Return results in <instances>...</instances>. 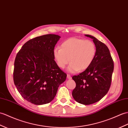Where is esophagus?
<instances>
[{
  "label": "esophagus",
  "instance_id": "34e87169",
  "mask_svg": "<svg viewBox=\"0 0 128 128\" xmlns=\"http://www.w3.org/2000/svg\"><path fill=\"white\" fill-rule=\"evenodd\" d=\"M67 78L69 79V80H70V79H71V76L70 75H69V74H68V75H67Z\"/></svg>",
  "mask_w": 128,
  "mask_h": 128
}]
</instances>
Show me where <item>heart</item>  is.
Wrapping results in <instances>:
<instances>
[{
	"instance_id": "heart-1",
	"label": "heart",
	"mask_w": 128,
	"mask_h": 128,
	"mask_svg": "<svg viewBox=\"0 0 128 128\" xmlns=\"http://www.w3.org/2000/svg\"><path fill=\"white\" fill-rule=\"evenodd\" d=\"M96 46L90 40L72 38L62 44L61 47L53 50V57L58 66L63 69L69 63L70 72L84 70L90 66L96 57Z\"/></svg>"
}]
</instances>
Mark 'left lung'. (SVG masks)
Here are the masks:
<instances>
[{"mask_svg": "<svg viewBox=\"0 0 128 128\" xmlns=\"http://www.w3.org/2000/svg\"><path fill=\"white\" fill-rule=\"evenodd\" d=\"M85 35L93 39L96 46V54L88 69L72 76L76 87L72 95L77 102L86 105L99 102L108 93L111 84L114 64L105 44L92 35Z\"/></svg>", "mask_w": 128, "mask_h": 128, "instance_id": "obj_1", "label": "left lung"}]
</instances>
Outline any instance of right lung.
Returning <instances> with one entry per match:
<instances>
[{"mask_svg":"<svg viewBox=\"0 0 128 128\" xmlns=\"http://www.w3.org/2000/svg\"><path fill=\"white\" fill-rule=\"evenodd\" d=\"M60 36L46 34L28 41L17 53L14 81L24 99L35 105L52 101L66 78L54 60L53 50Z\"/></svg>","mask_w":128,"mask_h":128,"instance_id":"add662e5","label":"right lung"}]
</instances>
